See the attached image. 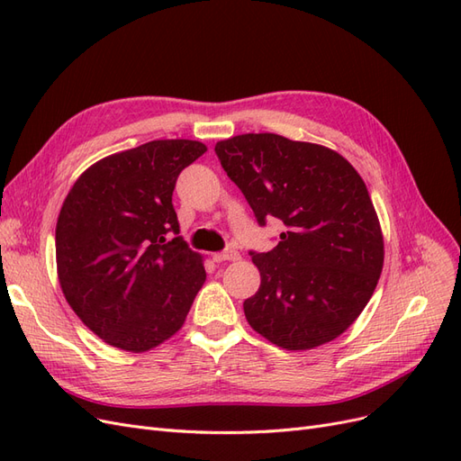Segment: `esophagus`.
<instances>
[{
    "label": "esophagus",
    "instance_id": "34e87169",
    "mask_svg": "<svg viewBox=\"0 0 461 461\" xmlns=\"http://www.w3.org/2000/svg\"><path fill=\"white\" fill-rule=\"evenodd\" d=\"M239 259V252H234V249H227V252H217L213 254V261L222 263V261H236Z\"/></svg>",
    "mask_w": 461,
    "mask_h": 461
}]
</instances>
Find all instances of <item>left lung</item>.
<instances>
[{
  "label": "left lung",
  "mask_w": 461,
  "mask_h": 461,
  "mask_svg": "<svg viewBox=\"0 0 461 461\" xmlns=\"http://www.w3.org/2000/svg\"><path fill=\"white\" fill-rule=\"evenodd\" d=\"M215 153L263 227L286 230L252 254L261 285L244 302L249 327L285 350H312L350 327L379 283L384 242L364 178L340 153L259 132Z\"/></svg>",
  "instance_id": "8db88e82"
}]
</instances>
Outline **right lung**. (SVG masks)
Listing matches in <instances>:
<instances>
[{
	"label": "right lung",
	"mask_w": 461,
	"mask_h": 461,
	"mask_svg": "<svg viewBox=\"0 0 461 461\" xmlns=\"http://www.w3.org/2000/svg\"><path fill=\"white\" fill-rule=\"evenodd\" d=\"M205 151L153 140L94 163L68 190L55 227L59 285L104 342L140 354L185 325L205 269L176 236L173 190Z\"/></svg>",
	"instance_id": "1"
}]
</instances>
